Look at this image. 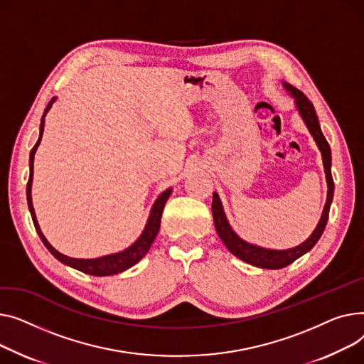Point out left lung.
<instances>
[{
  "instance_id": "obj_1",
  "label": "left lung",
  "mask_w": 364,
  "mask_h": 364,
  "mask_svg": "<svg viewBox=\"0 0 364 364\" xmlns=\"http://www.w3.org/2000/svg\"><path fill=\"white\" fill-rule=\"evenodd\" d=\"M284 87L295 98L296 109H298V112H300L304 123L307 124L309 131L313 135V138L320 149V153H322V157H323V166H325L326 182H328V200H326V204H325V208L322 213V218H320V222H318L317 228L314 229V232L311 233V237L307 241H304L301 245H298L291 250H281V251L266 250V248H262L257 245H251V244L245 242L244 240H241L229 226L218 192L213 194V204H211L213 219H215L216 230L219 233L220 240L226 245V248L233 255H237V257L241 259L242 262L252 264L255 267H262V269L287 267L288 264L294 263L296 259H300L303 254L310 251L316 245V242L320 240V237H322V233L326 228L328 218H329V208H331L332 198H333V179H332V173H331V163H332L331 146H329L326 138L323 136L322 129H320L314 107H313L311 101L300 90L294 88L292 85L285 83V82H284Z\"/></svg>"
}]
</instances>
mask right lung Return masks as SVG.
<instances>
[{"mask_svg":"<svg viewBox=\"0 0 364 364\" xmlns=\"http://www.w3.org/2000/svg\"><path fill=\"white\" fill-rule=\"evenodd\" d=\"M55 98H51V101L48 102L47 109L44 112V116H42L41 119V127H39V138L35 144V146L32 148L31 151V157H29V166H31V173H29V181H28V185H26V198H28V205H29V211H31V216H32V220H33V225H35V229L39 235L41 241L44 242V245L48 248V251L54 255V257L57 260H60L61 263L68 264L73 269H77L83 273H88V274H94V276H109V274H116V273H120L126 269L132 267L134 264H136L144 255L148 252L149 247H151V244L154 242L157 233H159V229H160V222H161V215H163V208H164V204L167 201V198L170 197V192H172V189H167L164 191L163 194L157 198L156 204L153 205V210H151V215H149L148 218V222H146V226L142 232L141 237L138 238V241L135 244H132L129 248H126L124 251L122 252H116V254H110V255H105V257H100V259H92V260H82V259H72V257H68V255H64L61 252H58L55 248H53L50 245V242L46 240L44 235H42L39 226H38V222H36V218H35V211H33V205H32V196H31V188H32V176H33V157H35V151L36 148L41 142V138H42V132H44V117L47 114V112L50 110L51 104L54 102Z\"/></svg>","mask_w":364,"mask_h":364,"instance_id":"1","label":"right lung"}]
</instances>
